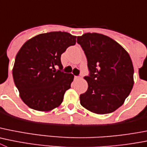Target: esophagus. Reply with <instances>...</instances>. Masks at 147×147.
Segmentation results:
<instances>
[{
    "label": "esophagus",
    "instance_id": "34e87169",
    "mask_svg": "<svg viewBox=\"0 0 147 147\" xmlns=\"http://www.w3.org/2000/svg\"><path fill=\"white\" fill-rule=\"evenodd\" d=\"M74 79H81V76H74Z\"/></svg>",
    "mask_w": 147,
    "mask_h": 147
}]
</instances>
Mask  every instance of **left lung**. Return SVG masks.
I'll use <instances>...</instances> for the list:
<instances>
[{"label": "left lung", "instance_id": "obj_1", "mask_svg": "<svg viewBox=\"0 0 147 147\" xmlns=\"http://www.w3.org/2000/svg\"><path fill=\"white\" fill-rule=\"evenodd\" d=\"M87 60L90 74L86 92L80 103L98 114L111 113L120 107L133 88V63L130 55L117 41L105 35L84 33L77 37Z\"/></svg>", "mask_w": 147, "mask_h": 147}]
</instances>
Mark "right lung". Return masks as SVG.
<instances>
[{"label": "right lung", "mask_w": 147, "mask_h": 147, "mask_svg": "<svg viewBox=\"0 0 147 147\" xmlns=\"http://www.w3.org/2000/svg\"><path fill=\"white\" fill-rule=\"evenodd\" d=\"M76 38L66 32L41 33L21 47L12 74L20 98L28 107L48 111L61 104L74 76L62 71L60 57L68 47L76 44Z\"/></svg>", "instance_id": "add662e5"}]
</instances>
